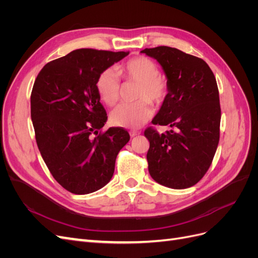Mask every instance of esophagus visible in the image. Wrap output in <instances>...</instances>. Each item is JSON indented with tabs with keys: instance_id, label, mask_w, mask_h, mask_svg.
Listing matches in <instances>:
<instances>
[{
	"instance_id": "1",
	"label": "esophagus",
	"mask_w": 258,
	"mask_h": 258,
	"mask_svg": "<svg viewBox=\"0 0 258 258\" xmlns=\"http://www.w3.org/2000/svg\"><path fill=\"white\" fill-rule=\"evenodd\" d=\"M129 134H130V137H131V138H134V137L139 136L140 132H139V131H136V130H131V131L129 132Z\"/></svg>"
}]
</instances>
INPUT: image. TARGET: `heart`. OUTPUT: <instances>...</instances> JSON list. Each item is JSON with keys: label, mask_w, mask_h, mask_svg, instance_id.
Listing matches in <instances>:
<instances>
[{"label": "heart", "mask_w": 258, "mask_h": 258, "mask_svg": "<svg viewBox=\"0 0 258 258\" xmlns=\"http://www.w3.org/2000/svg\"><path fill=\"white\" fill-rule=\"evenodd\" d=\"M118 73L127 83L139 84L135 104H123L116 108L111 115L115 126L136 129L141 127L153 115L149 102L160 104L166 99L169 87L165 77L159 75L157 64L146 57L131 58L118 68ZM97 90L101 100L108 105L115 106L121 97V87L118 74L114 69H106L97 81Z\"/></svg>", "instance_id": "obj_1"}]
</instances>
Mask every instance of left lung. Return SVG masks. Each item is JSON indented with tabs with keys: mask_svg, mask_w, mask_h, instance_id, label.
<instances>
[{
	"mask_svg": "<svg viewBox=\"0 0 258 258\" xmlns=\"http://www.w3.org/2000/svg\"><path fill=\"white\" fill-rule=\"evenodd\" d=\"M141 52L159 62L169 91L152 122L172 130L159 135L148 127V172L174 189L197 184L209 170L220 141L221 105L215 76L207 62L168 46Z\"/></svg>",
	"mask_w": 258,
	"mask_h": 258,
	"instance_id": "obj_1",
	"label": "left lung"
}]
</instances>
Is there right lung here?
<instances>
[{
	"label": "right lung",
	"mask_w": 258,
	"mask_h": 258,
	"mask_svg": "<svg viewBox=\"0 0 258 258\" xmlns=\"http://www.w3.org/2000/svg\"><path fill=\"white\" fill-rule=\"evenodd\" d=\"M129 51L73 50L48 62L31 92V119L37 147L56 181L85 195L111 181L115 161L128 143L119 127L100 131L107 120L97 90L99 75Z\"/></svg>",
	"instance_id": "obj_1"
}]
</instances>
